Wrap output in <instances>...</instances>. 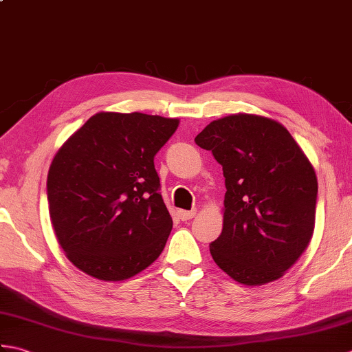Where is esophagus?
I'll list each match as a JSON object with an SVG mask.
<instances>
[{"instance_id": "34e87169", "label": "esophagus", "mask_w": 352, "mask_h": 352, "mask_svg": "<svg viewBox=\"0 0 352 352\" xmlns=\"http://www.w3.org/2000/svg\"><path fill=\"white\" fill-rule=\"evenodd\" d=\"M195 214H197V210H180L178 212V218L182 221H189L192 218H195Z\"/></svg>"}]
</instances>
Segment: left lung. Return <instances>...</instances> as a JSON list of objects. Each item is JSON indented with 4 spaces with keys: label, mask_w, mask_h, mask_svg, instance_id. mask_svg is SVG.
<instances>
[{
    "label": "left lung",
    "mask_w": 352,
    "mask_h": 352,
    "mask_svg": "<svg viewBox=\"0 0 352 352\" xmlns=\"http://www.w3.org/2000/svg\"><path fill=\"white\" fill-rule=\"evenodd\" d=\"M195 144L212 151L226 177V212L210 254L246 286L271 283L301 256L315 228V169L281 124L231 115L208 124Z\"/></svg>",
    "instance_id": "left-lung-1"
}]
</instances>
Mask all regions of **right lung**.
Wrapping results in <instances>:
<instances>
[{
    "label": "right lung",
    "mask_w": 352,
    "mask_h": 352,
    "mask_svg": "<svg viewBox=\"0 0 352 352\" xmlns=\"http://www.w3.org/2000/svg\"><path fill=\"white\" fill-rule=\"evenodd\" d=\"M177 126L178 119L101 111L58 149L47 180L50 216L80 271L121 281L160 256L172 218L154 155Z\"/></svg>",
    "instance_id": "obj_1"
}]
</instances>
